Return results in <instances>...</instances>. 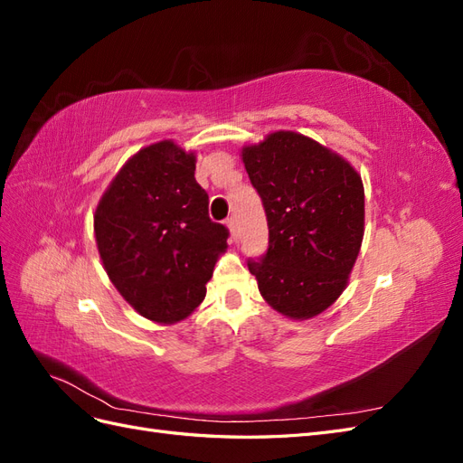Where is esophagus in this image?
<instances>
[{
  "mask_svg": "<svg viewBox=\"0 0 463 463\" xmlns=\"http://www.w3.org/2000/svg\"><path fill=\"white\" fill-rule=\"evenodd\" d=\"M226 226H228V230L232 233V240H237V222H235V218H228L226 220Z\"/></svg>",
  "mask_w": 463,
  "mask_h": 463,
  "instance_id": "obj_1",
  "label": "esophagus"
}]
</instances>
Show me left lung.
I'll return each instance as SVG.
<instances>
[{
  "label": "left lung",
  "mask_w": 463,
  "mask_h": 463,
  "mask_svg": "<svg viewBox=\"0 0 463 463\" xmlns=\"http://www.w3.org/2000/svg\"><path fill=\"white\" fill-rule=\"evenodd\" d=\"M269 222V249L249 259L260 296L288 318L320 315L342 296L365 226L361 175L313 138L276 131L241 150Z\"/></svg>",
  "instance_id": "obj_1"
}]
</instances>
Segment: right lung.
I'll list each match as a JSON object with an SVG mask.
<instances>
[{"label":"right lung","instance_id":"add662e5","mask_svg":"<svg viewBox=\"0 0 463 463\" xmlns=\"http://www.w3.org/2000/svg\"><path fill=\"white\" fill-rule=\"evenodd\" d=\"M194 162L174 141L138 150L94 213L98 253L111 284L137 313L164 325L197 309L228 247L230 232L210 220Z\"/></svg>","mask_w":463,"mask_h":463}]
</instances>
